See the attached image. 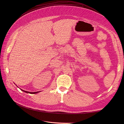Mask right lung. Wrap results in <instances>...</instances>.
I'll list each match as a JSON object with an SVG mask.
<instances>
[{
	"instance_id": "obj_1",
	"label": "right lung",
	"mask_w": 124,
	"mask_h": 124,
	"mask_svg": "<svg viewBox=\"0 0 124 124\" xmlns=\"http://www.w3.org/2000/svg\"><path fill=\"white\" fill-rule=\"evenodd\" d=\"M21 89V88H20ZM23 92H25V93H31V94H36V93H39V92H27V91H25V90H23V89H21Z\"/></svg>"
}]
</instances>
